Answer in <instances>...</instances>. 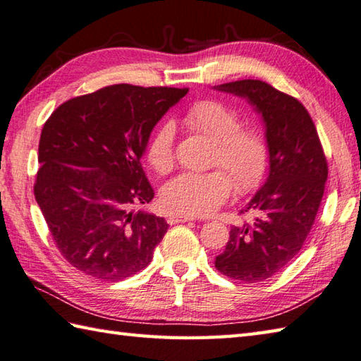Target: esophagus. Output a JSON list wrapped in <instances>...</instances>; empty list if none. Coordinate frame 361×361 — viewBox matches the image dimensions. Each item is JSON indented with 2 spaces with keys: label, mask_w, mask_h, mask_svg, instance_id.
I'll return each instance as SVG.
<instances>
[{
  "label": "esophagus",
  "mask_w": 361,
  "mask_h": 361,
  "mask_svg": "<svg viewBox=\"0 0 361 361\" xmlns=\"http://www.w3.org/2000/svg\"><path fill=\"white\" fill-rule=\"evenodd\" d=\"M189 221H194V217L185 216V214H169V216H167V222L171 224V225H175V224H183V222H189Z\"/></svg>",
  "instance_id": "esophagus-1"
}]
</instances>
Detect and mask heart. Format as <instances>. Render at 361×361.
<instances>
[{
  "label": "heart",
  "mask_w": 361,
  "mask_h": 361,
  "mask_svg": "<svg viewBox=\"0 0 361 361\" xmlns=\"http://www.w3.org/2000/svg\"><path fill=\"white\" fill-rule=\"evenodd\" d=\"M183 122L190 131L214 142L211 167L204 173H181L162 188L161 200L173 213L208 216L222 207L233 192L255 190L269 169L271 150L264 134L243 126L236 109L219 100L195 102L186 111ZM175 125L166 120L157 126L147 144V161L161 175L175 166Z\"/></svg>",
  "instance_id": "heart-1"
}]
</instances>
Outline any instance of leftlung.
<instances>
[{"mask_svg":"<svg viewBox=\"0 0 361 361\" xmlns=\"http://www.w3.org/2000/svg\"><path fill=\"white\" fill-rule=\"evenodd\" d=\"M217 90L247 98L266 125L269 176L241 213L253 219L231 227L216 269L257 283L272 277L300 252L326 188L329 167L316 126L298 98L259 80L225 82Z\"/></svg>","mask_w":361,"mask_h":361,"instance_id":"1","label":"left lung"}]
</instances>
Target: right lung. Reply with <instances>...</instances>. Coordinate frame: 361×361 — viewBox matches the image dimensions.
Listing matches in <instances>:
<instances>
[{"mask_svg": "<svg viewBox=\"0 0 361 361\" xmlns=\"http://www.w3.org/2000/svg\"><path fill=\"white\" fill-rule=\"evenodd\" d=\"M188 90L114 84L62 103L45 122L34 195L78 271L118 281L150 264L169 225L133 209L154 195L140 158L154 125Z\"/></svg>", "mask_w": 361, "mask_h": 361, "instance_id": "1", "label": "right lung"}]
</instances>
